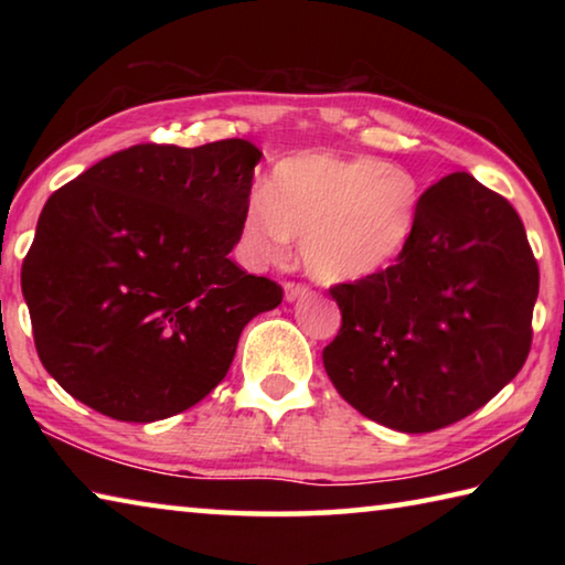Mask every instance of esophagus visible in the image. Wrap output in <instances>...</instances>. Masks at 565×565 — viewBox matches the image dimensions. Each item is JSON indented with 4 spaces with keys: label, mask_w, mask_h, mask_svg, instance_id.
I'll return each instance as SVG.
<instances>
[{
    "label": "esophagus",
    "mask_w": 565,
    "mask_h": 565,
    "mask_svg": "<svg viewBox=\"0 0 565 565\" xmlns=\"http://www.w3.org/2000/svg\"><path fill=\"white\" fill-rule=\"evenodd\" d=\"M311 289L306 284H299V281H286L284 284V296L286 301H296V299H303V296H309Z\"/></svg>",
    "instance_id": "34e87169"
}]
</instances>
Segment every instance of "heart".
Masks as SVG:
<instances>
[{"mask_svg": "<svg viewBox=\"0 0 565 565\" xmlns=\"http://www.w3.org/2000/svg\"><path fill=\"white\" fill-rule=\"evenodd\" d=\"M418 209L420 186L411 171L379 157L311 151L279 161L266 196L248 199L242 242L256 259L279 262L294 238L317 281H361L398 259Z\"/></svg>", "mask_w": 565, "mask_h": 565, "instance_id": "obj_1", "label": "heart"}]
</instances>
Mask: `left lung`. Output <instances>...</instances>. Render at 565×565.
Returning a JSON list of instances; mask_svg holds the SVG:
<instances>
[{"label": "left lung", "mask_w": 565, "mask_h": 565, "mask_svg": "<svg viewBox=\"0 0 565 565\" xmlns=\"http://www.w3.org/2000/svg\"><path fill=\"white\" fill-rule=\"evenodd\" d=\"M323 369L381 426L428 434L489 404L531 351L539 264L521 216L466 171L420 194L416 232L369 279L331 286Z\"/></svg>", "instance_id": "1"}]
</instances>
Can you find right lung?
<instances>
[{
    "label": "right lung",
    "mask_w": 565,
    "mask_h": 565,
    "mask_svg": "<svg viewBox=\"0 0 565 565\" xmlns=\"http://www.w3.org/2000/svg\"><path fill=\"white\" fill-rule=\"evenodd\" d=\"M262 151L137 145L56 189L22 264L34 347L66 394L149 424L212 394L284 289L228 259Z\"/></svg>",
    "instance_id": "1"
}]
</instances>
